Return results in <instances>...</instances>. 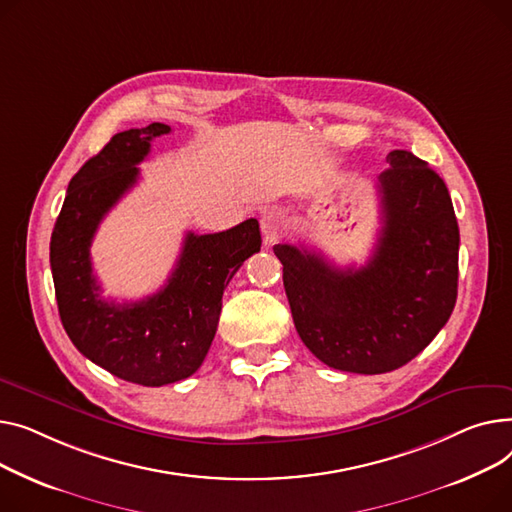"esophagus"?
I'll list each match as a JSON object with an SVG mask.
<instances>
[{
    "instance_id": "esophagus-1",
    "label": "esophagus",
    "mask_w": 512,
    "mask_h": 512,
    "mask_svg": "<svg viewBox=\"0 0 512 512\" xmlns=\"http://www.w3.org/2000/svg\"><path fill=\"white\" fill-rule=\"evenodd\" d=\"M258 221H260V229H262V233H264L266 239L275 237L277 231H279L281 225H283V217H281V213H277V210H264V213L260 215Z\"/></svg>"
}]
</instances>
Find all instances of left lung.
Masks as SVG:
<instances>
[{
  "mask_svg": "<svg viewBox=\"0 0 512 512\" xmlns=\"http://www.w3.org/2000/svg\"><path fill=\"white\" fill-rule=\"evenodd\" d=\"M378 177L382 229L366 266L277 244L291 316L322 364L384 374L422 353L457 302L459 225L442 177L407 150Z\"/></svg>",
  "mask_w": 512,
  "mask_h": 512,
  "instance_id": "8db88e82",
  "label": "left lung"
}]
</instances>
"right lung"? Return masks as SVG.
Instances as JSON below:
<instances>
[{
  "instance_id": "right-lung-1",
  "label": "right lung",
  "mask_w": 512,
  "mask_h": 512,
  "mask_svg": "<svg viewBox=\"0 0 512 512\" xmlns=\"http://www.w3.org/2000/svg\"><path fill=\"white\" fill-rule=\"evenodd\" d=\"M169 132L159 122L119 132L88 159L70 179L49 246L59 318L70 341L93 364L142 386L184 380L202 366L223 291L262 244L256 219L221 233H188L161 291L134 304L105 302L90 244L103 217L138 182L136 165L148 157L150 142Z\"/></svg>"
}]
</instances>
